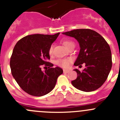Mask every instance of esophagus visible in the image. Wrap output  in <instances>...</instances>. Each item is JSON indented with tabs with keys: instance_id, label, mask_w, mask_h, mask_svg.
Wrapping results in <instances>:
<instances>
[{
	"instance_id": "esophagus-1",
	"label": "esophagus",
	"mask_w": 120,
	"mask_h": 120,
	"mask_svg": "<svg viewBox=\"0 0 120 120\" xmlns=\"http://www.w3.org/2000/svg\"><path fill=\"white\" fill-rule=\"evenodd\" d=\"M70 70H63V72L64 73H68V72H70Z\"/></svg>"
}]
</instances>
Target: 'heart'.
I'll use <instances>...</instances> for the list:
<instances>
[{"label":"heart","mask_w":120,"mask_h":120,"mask_svg":"<svg viewBox=\"0 0 120 120\" xmlns=\"http://www.w3.org/2000/svg\"><path fill=\"white\" fill-rule=\"evenodd\" d=\"M63 45L66 47L67 49L69 48L70 46L71 45H74L73 42L71 41H69V40H66V41H64L63 42ZM53 46L51 45L50 46L49 49V54L50 55H52L53 54ZM72 61V60L71 59H59V60H57L56 61V64H57V66H60V67H62L64 68H67L70 66V63Z\"/></svg>","instance_id":"1"}]
</instances>
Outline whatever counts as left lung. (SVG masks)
Returning a JSON list of instances; mask_svg holds the SVG:
<instances>
[{"instance_id":"8db88e82","label":"left lung","mask_w":120,"mask_h":120,"mask_svg":"<svg viewBox=\"0 0 120 120\" xmlns=\"http://www.w3.org/2000/svg\"><path fill=\"white\" fill-rule=\"evenodd\" d=\"M63 34L74 38L79 44L80 51L74 66L85 63L82 71L74 70L78 77L71 81L72 85L84 92L98 89L106 81L112 67V52L107 42L90 29H77Z\"/></svg>"}]
</instances>
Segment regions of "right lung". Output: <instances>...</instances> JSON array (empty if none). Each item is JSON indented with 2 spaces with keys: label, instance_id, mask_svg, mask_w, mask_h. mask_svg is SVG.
<instances>
[{
  "label": "right lung",
  "instance_id": "add662e5",
  "mask_svg": "<svg viewBox=\"0 0 120 120\" xmlns=\"http://www.w3.org/2000/svg\"><path fill=\"white\" fill-rule=\"evenodd\" d=\"M60 33L26 36L15 44L10 58L11 74L24 91L35 96L51 92L63 71L49 62V49ZM46 68L43 71L42 67Z\"/></svg>",
  "mask_w": 120,
  "mask_h": 120
}]
</instances>
